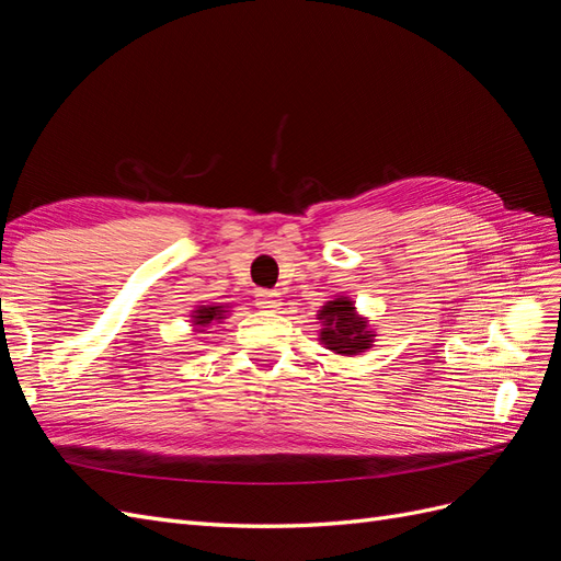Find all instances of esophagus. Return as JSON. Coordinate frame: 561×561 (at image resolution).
<instances>
[{
  "mask_svg": "<svg viewBox=\"0 0 561 561\" xmlns=\"http://www.w3.org/2000/svg\"><path fill=\"white\" fill-rule=\"evenodd\" d=\"M257 307L260 309H276L280 304V295L276 290H257Z\"/></svg>",
  "mask_w": 561,
  "mask_h": 561,
  "instance_id": "34e87169",
  "label": "esophagus"
}]
</instances>
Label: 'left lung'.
Returning <instances> with one entry per match:
<instances>
[{"instance_id":"obj_1","label":"left lung","mask_w":561,"mask_h":561,"mask_svg":"<svg viewBox=\"0 0 561 561\" xmlns=\"http://www.w3.org/2000/svg\"><path fill=\"white\" fill-rule=\"evenodd\" d=\"M318 316V320L325 322L320 339L330 351H336L342 355H358L360 351L369 348L371 334L367 332L365 320L355 316L353 304L348 299H336L325 304V309Z\"/></svg>"}]
</instances>
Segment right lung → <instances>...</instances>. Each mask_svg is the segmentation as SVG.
I'll return each mask as SVG.
<instances>
[{
    "mask_svg": "<svg viewBox=\"0 0 561 561\" xmlns=\"http://www.w3.org/2000/svg\"><path fill=\"white\" fill-rule=\"evenodd\" d=\"M196 313H198V316H196V325H208L210 320H215V318H222V309H219V307L198 309Z\"/></svg>",
    "mask_w": 561,
    "mask_h": 561,
    "instance_id": "obj_1",
    "label": "right lung"
}]
</instances>
